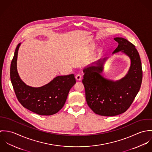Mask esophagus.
<instances>
[{
  "label": "esophagus",
  "mask_w": 152,
  "mask_h": 152,
  "mask_svg": "<svg viewBox=\"0 0 152 152\" xmlns=\"http://www.w3.org/2000/svg\"><path fill=\"white\" fill-rule=\"evenodd\" d=\"M75 79L77 81H81V75L80 74H77L75 76Z\"/></svg>",
  "instance_id": "1"
}]
</instances>
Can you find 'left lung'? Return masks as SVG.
Wrapping results in <instances>:
<instances>
[{
	"label": "left lung",
	"instance_id": "left-lung-1",
	"mask_svg": "<svg viewBox=\"0 0 152 152\" xmlns=\"http://www.w3.org/2000/svg\"><path fill=\"white\" fill-rule=\"evenodd\" d=\"M114 40L118 45L112 54L121 51L130 58V67L124 77L113 81L102 76L108 58L98 60L83 69V83L87 104L94 113L105 116H116L129 108L142 81V63L135 46L122 37H115Z\"/></svg>",
	"mask_w": 152,
	"mask_h": 152
}]
</instances>
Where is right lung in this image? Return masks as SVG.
I'll return each mask as SVG.
<instances>
[{
	"mask_svg": "<svg viewBox=\"0 0 152 152\" xmlns=\"http://www.w3.org/2000/svg\"><path fill=\"white\" fill-rule=\"evenodd\" d=\"M19 43L10 65V80L16 95L25 108L40 115L57 113L64 104L70 89L76 83L74 74L57 76L42 87H33L25 84L17 69Z\"/></svg>",
	"mask_w": 152,
	"mask_h": 152,
	"instance_id": "right-lung-1",
	"label": "right lung"
}]
</instances>
